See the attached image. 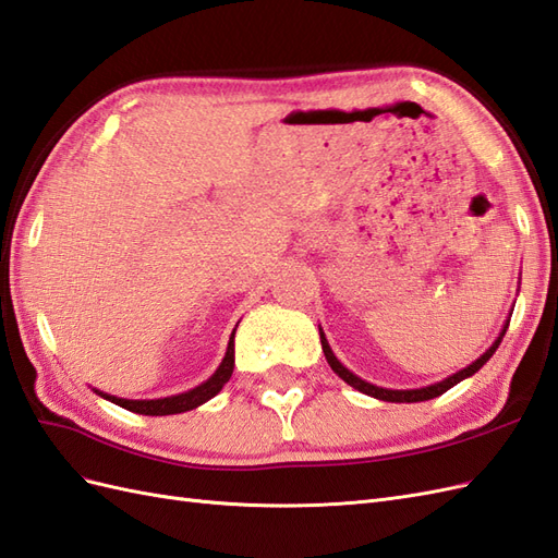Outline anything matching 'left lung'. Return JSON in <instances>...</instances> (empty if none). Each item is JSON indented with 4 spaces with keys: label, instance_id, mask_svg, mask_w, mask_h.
I'll list each match as a JSON object with an SVG mask.
<instances>
[{
    "label": "left lung",
    "instance_id": "left-lung-1",
    "mask_svg": "<svg viewBox=\"0 0 558 558\" xmlns=\"http://www.w3.org/2000/svg\"><path fill=\"white\" fill-rule=\"evenodd\" d=\"M507 327H509V320L505 323L502 332L497 335V339L493 341L490 349L485 351L483 355H478V359H476L474 363L462 367V369H457L454 375H450V377H446V379H440V381H436V384H428V387H422V389H384V387H377V384H369V381L361 379L359 375H353L349 367H344V365L339 363L335 351L330 349V344H327V337H325L320 325H318V330H320V344H323V353H325L327 363H330V367L335 369V373H337L341 379H344V381L349 384V387L359 389L361 393L373 396V398H377V401H387V403H420V401H432V398H436V396H440V393H446L448 389H452L454 384H460L462 379H466V377H471L474 373H478V369L493 359V353L497 351L499 341H502V337H505V332H507Z\"/></svg>",
    "mask_w": 558,
    "mask_h": 558
}]
</instances>
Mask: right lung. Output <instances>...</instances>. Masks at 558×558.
<instances>
[{"mask_svg":"<svg viewBox=\"0 0 558 558\" xmlns=\"http://www.w3.org/2000/svg\"><path fill=\"white\" fill-rule=\"evenodd\" d=\"M233 367H235V330L231 332V339H228V347H226V355L221 365L214 369V375L199 384V387L191 389V391H183L177 396H167V398H153V401H130V398H118V396H110L94 389V393H98L106 401L116 403L124 410L136 412V415H150V417H162V415H179V412H189L195 410L197 405L207 403L209 398L217 396L223 387L226 381L231 379L233 375Z\"/></svg>","mask_w":558,"mask_h":558,"instance_id":"right-lung-1","label":"right lung"}]
</instances>
